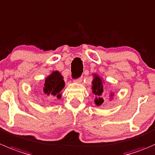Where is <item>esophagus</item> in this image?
<instances>
[{
    "mask_svg": "<svg viewBox=\"0 0 155 155\" xmlns=\"http://www.w3.org/2000/svg\"><path fill=\"white\" fill-rule=\"evenodd\" d=\"M82 78L79 77V78H78V79H76V82H78V83H80V82H82Z\"/></svg>",
    "mask_w": 155,
    "mask_h": 155,
    "instance_id": "esophagus-1",
    "label": "esophagus"
}]
</instances>
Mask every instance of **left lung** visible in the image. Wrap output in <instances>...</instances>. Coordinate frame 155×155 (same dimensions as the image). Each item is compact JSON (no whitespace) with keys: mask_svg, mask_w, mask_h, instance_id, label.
I'll return each mask as SVG.
<instances>
[{"mask_svg":"<svg viewBox=\"0 0 155 155\" xmlns=\"http://www.w3.org/2000/svg\"><path fill=\"white\" fill-rule=\"evenodd\" d=\"M92 90H93V93H94L95 95H101V94L103 93L104 89H103V85H102V82H101V79L99 76H94V79L92 82ZM95 101V104L99 106V105L101 104L102 103L104 102L103 98L99 97L98 98L96 97V99L94 100Z\"/></svg>","mask_w":155,"mask_h":155,"instance_id":"1","label":"left lung"}]
</instances>
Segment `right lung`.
Instances as JSON below:
<instances>
[{"mask_svg":"<svg viewBox=\"0 0 155 155\" xmlns=\"http://www.w3.org/2000/svg\"><path fill=\"white\" fill-rule=\"evenodd\" d=\"M64 81L63 76L58 71H54L45 79L44 85H43L42 91L44 94L48 95L57 96L58 98H60L61 94H60L62 88H64Z\"/></svg>","mask_w":155,"mask_h":155,"instance_id":"1","label":"right lung"}]
</instances>
